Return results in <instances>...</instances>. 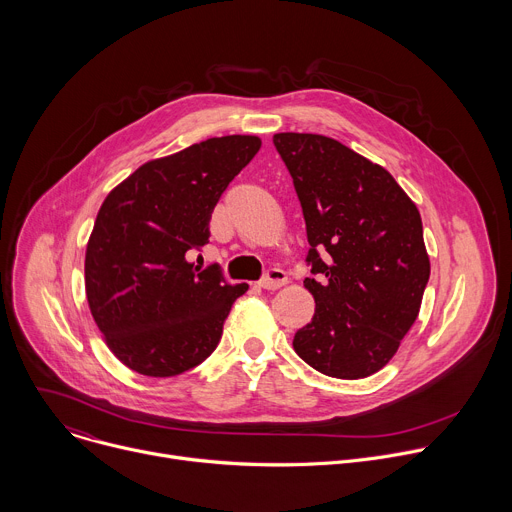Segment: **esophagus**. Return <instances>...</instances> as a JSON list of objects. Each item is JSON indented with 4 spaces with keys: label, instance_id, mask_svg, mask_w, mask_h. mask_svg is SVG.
<instances>
[{
    "label": "esophagus",
    "instance_id": "obj_1",
    "mask_svg": "<svg viewBox=\"0 0 512 512\" xmlns=\"http://www.w3.org/2000/svg\"><path fill=\"white\" fill-rule=\"evenodd\" d=\"M287 283V275L281 269H269V273L259 281V287L263 289H279Z\"/></svg>",
    "mask_w": 512,
    "mask_h": 512
}]
</instances>
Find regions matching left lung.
Returning <instances> with one entry per match:
<instances>
[{
  "label": "left lung",
  "mask_w": 512,
  "mask_h": 512,
  "mask_svg": "<svg viewBox=\"0 0 512 512\" xmlns=\"http://www.w3.org/2000/svg\"><path fill=\"white\" fill-rule=\"evenodd\" d=\"M302 204L314 277L310 324L294 350L316 371L364 379L395 356L429 279L415 202L379 164L318 133H275Z\"/></svg>",
  "instance_id": "left-lung-1"
}]
</instances>
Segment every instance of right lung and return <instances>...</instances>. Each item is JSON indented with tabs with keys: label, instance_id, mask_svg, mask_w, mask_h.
<instances>
[{
	"label": "right lung",
	"instance_id": "add662e5",
	"mask_svg": "<svg viewBox=\"0 0 512 512\" xmlns=\"http://www.w3.org/2000/svg\"><path fill=\"white\" fill-rule=\"evenodd\" d=\"M261 148L257 135L210 137L139 166L103 200L85 253V291L97 328L127 369L176 377L221 340L249 289L186 253L208 243L210 214Z\"/></svg>",
	"mask_w": 512,
	"mask_h": 512
}]
</instances>
